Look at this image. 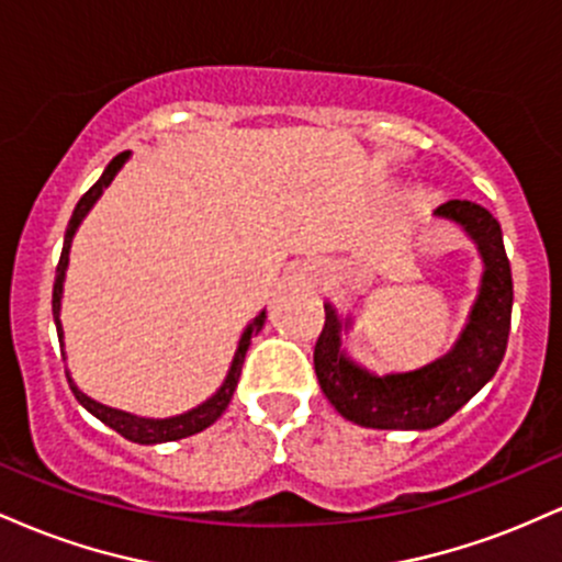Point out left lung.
I'll return each instance as SVG.
<instances>
[{
    "label": "left lung",
    "instance_id": "8db88e82",
    "mask_svg": "<svg viewBox=\"0 0 562 562\" xmlns=\"http://www.w3.org/2000/svg\"><path fill=\"white\" fill-rule=\"evenodd\" d=\"M436 216L449 218L479 245L483 277L465 330L454 348L436 362L412 372L375 375L340 348L344 325L330 303H325V327L314 346V372L346 420L378 430H428L447 423L499 370L507 351L513 317V272L505 254L499 222L470 200H449Z\"/></svg>",
    "mask_w": 562,
    "mask_h": 562
}]
</instances>
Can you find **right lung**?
<instances>
[{"mask_svg": "<svg viewBox=\"0 0 562 562\" xmlns=\"http://www.w3.org/2000/svg\"><path fill=\"white\" fill-rule=\"evenodd\" d=\"M126 158H128V153H119V156H115L111 164H108V169L102 171V177L97 179V182L89 187L87 192H83L79 203H76L74 216H70V222H68L66 240H63V254H60V261H57V269H55V288H53V314H55V325H57V338H60V340H63L60 299H63V280H66V269H68L70 243H74V235H76V229H79L81 218L89 214V209H92V205L97 203V198L102 195V190H105V187L113 182L115 173H119L121 166L126 164ZM263 319H267V312H261L259 317H256L243 330L240 344H237V351H235V359H232V367H229L227 378H224L222 389H218L214 396L209 398V402L195 406V409L184 412V415L166 417V420H150V417H137V415H128V412L113 409V406L94 402V398H89L87 393L79 391V385L70 380L68 370H66L68 385H70V391H74V396L79 398V404L87 406V409L92 412L97 420H102L108 425V428H113L115 434H121L134 443H164V441H177V438L195 436V434H200V430L209 428V425H214L218 417H222V412L229 406L232 393H235L237 380H240V372H243L245 351H248L250 338H254V335H259V330L263 327Z\"/></svg>", "mask_w": 562, "mask_h": 562, "instance_id": "right-lung-1", "label": "right lung"}]
</instances>
